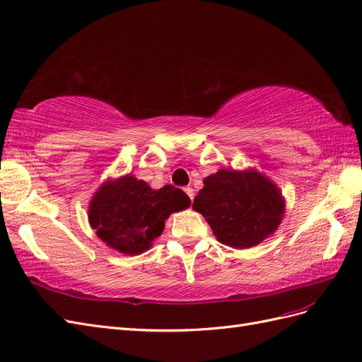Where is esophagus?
Returning <instances> with one entry per match:
<instances>
[{
  "label": "esophagus",
  "instance_id": "34e87169",
  "mask_svg": "<svg viewBox=\"0 0 362 362\" xmlns=\"http://www.w3.org/2000/svg\"><path fill=\"white\" fill-rule=\"evenodd\" d=\"M185 192L188 194V197H189V199H191V202H192V200H194V189L188 187V188H185Z\"/></svg>",
  "mask_w": 362,
  "mask_h": 362
}]
</instances>
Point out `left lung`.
Segmentation results:
<instances>
[{
  "label": "left lung",
  "instance_id": "left-lung-1",
  "mask_svg": "<svg viewBox=\"0 0 362 362\" xmlns=\"http://www.w3.org/2000/svg\"><path fill=\"white\" fill-rule=\"evenodd\" d=\"M203 183L192 209L204 216L221 244L249 249L273 235L284 218L281 189L255 170H220Z\"/></svg>",
  "mask_w": 362,
  "mask_h": 362
}]
</instances>
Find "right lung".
<instances>
[{
  "instance_id": "add662e5",
  "label": "right lung",
  "mask_w": 362,
  "mask_h": 362,
  "mask_svg": "<svg viewBox=\"0 0 362 362\" xmlns=\"http://www.w3.org/2000/svg\"><path fill=\"white\" fill-rule=\"evenodd\" d=\"M191 200L182 189L165 185L151 189L127 174L103 183L89 203L88 218L97 236L124 255H141L160 236L165 220L187 209Z\"/></svg>"
}]
</instances>
